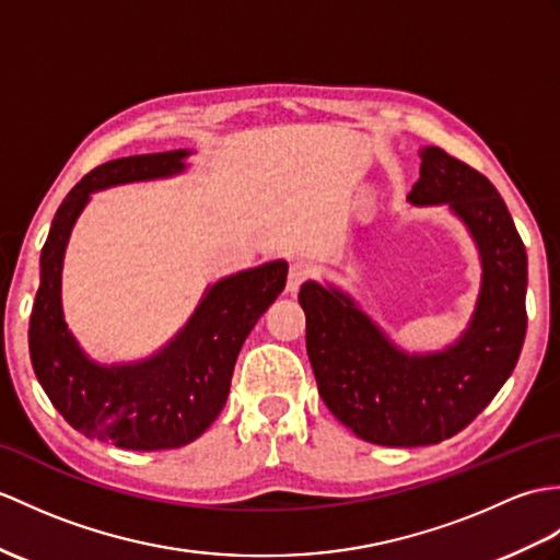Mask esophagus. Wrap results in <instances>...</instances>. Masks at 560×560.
<instances>
[{
	"mask_svg": "<svg viewBox=\"0 0 560 560\" xmlns=\"http://www.w3.org/2000/svg\"><path fill=\"white\" fill-rule=\"evenodd\" d=\"M307 277H310V267L305 262H293L289 269V281H285V291L291 295L298 293V289L307 281Z\"/></svg>",
	"mask_w": 560,
	"mask_h": 560,
	"instance_id": "obj_1",
	"label": "esophagus"
}]
</instances>
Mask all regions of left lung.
Returning a JSON list of instances; mask_svg holds the SVG:
<instances>
[{"mask_svg":"<svg viewBox=\"0 0 560 560\" xmlns=\"http://www.w3.org/2000/svg\"><path fill=\"white\" fill-rule=\"evenodd\" d=\"M412 205H448L482 259L470 327L439 353L408 355L334 285L303 283L307 355L327 408L380 446H429L482 412L509 380L527 329V253L499 190L441 148L420 150Z\"/></svg>","mask_w":560,"mask_h":560,"instance_id":"1","label":"left lung"}]
</instances>
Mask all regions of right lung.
<instances>
[{
  "label": "right lung",
  "instance_id": "add662e5",
  "mask_svg": "<svg viewBox=\"0 0 560 560\" xmlns=\"http://www.w3.org/2000/svg\"><path fill=\"white\" fill-rule=\"evenodd\" d=\"M188 154H133L95 166L59 205L40 255L28 329L37 382L73 429L128 451L180 448L217 420L241 346L289 275L277 259L212 283L176 339L142 362L100 365L83 353L61 312V265L78 214L95 190L180 174Z\"/></svg>",
  "mask_w": 560,
  "mask_h": 560
}]
</instances>
